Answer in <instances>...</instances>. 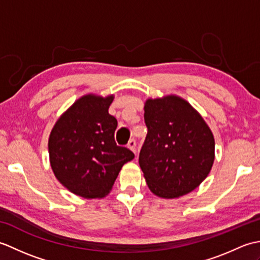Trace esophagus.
Masks as SVG:
<instances>
[{
	"mask_svg": "<svg viewBox=\"0 0 260 260\" xmlns=\"http://www.w3.org/2000/svg\"><path fill=\"white\" fill-rule=\"evenodd\" d=\"M127 146H128L132 151H133L134 153H136V141L134 140V139H132L129 142H128V144H127Z\"/></svg>",
	"mask_w": 260,
	"mask_h": 260,
	"instance_id": "obj_1",
	"label": "esophagus"
}]
</instances>
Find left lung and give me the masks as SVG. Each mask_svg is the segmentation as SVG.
<instances>
[{
	"label": "left lung",
	"mask_w": 260,
	"mask_h": 260,
	"mask_svg": "<svg viewBox=\"0 0 260 260\" xmlns=\"http://www.w3.org/2000/svg\"><path fill=\"white\" fill-rule=\"evenodd\" d=\"M144 110L147 135L139 162L150 190L165 199L193 191L212 168V132L178 96L147 99Z\"/></svg>",
	"instance_id": "1"
}]
</instances>
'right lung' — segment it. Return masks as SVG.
Wrapping results in <instances>:
<instances>
[{
    "label": "right lung",
    "mask_w": 260,
    "mask_h": 260,
    "mask_svg": "<svg viewBox=\"0 0 260 260\" xmlns=\"http://www.w3.org/2000/svg\"><path fill=\"white\" fill-rule=\"evenodd\" d=\"M113 99L81 97L58 119L49 137L54 175L82 198L108 194L121 167L135 156L129 148L115 142L117 119L108 113Z\"/></svg>",
    "instance_id": "obj_1"
}]
</instances>
